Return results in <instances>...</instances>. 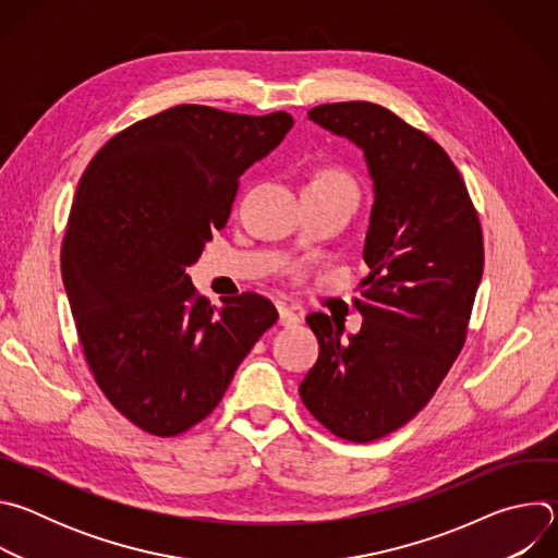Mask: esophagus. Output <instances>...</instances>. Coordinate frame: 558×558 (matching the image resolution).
Returning <instances> with one entry per match:
<instances>
[{
    "mask_svg": "<svg viewBox=\"0 0 558 558\" xmlns=\"http://www.w3.org/2000/svg\"><path fill=\"white\" fill-rule=\"evenodd\" d=\"M278 323L282 327H295L300 323V315L284 302H278Z\"/></svg>",
    "mask_w": 558,
    "mask_h": 558,
    "instance_id": "34e87169",
    "label": "esophagus"
}]
</instances>
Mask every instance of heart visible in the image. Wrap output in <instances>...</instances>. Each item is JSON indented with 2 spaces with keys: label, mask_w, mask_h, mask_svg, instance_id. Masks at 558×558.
I'll use <instances>...</instances> for the list:
<instances>
[{
  "label": "heart",
  "mask_w": 558,
  "mask_h": 558,
  "mask_svg": "<svg viewBox=\"0 0 558 558\" xmlns=\"http://www.w3.org/2000/svg\"><path fill=\"white\" fill-rule=\"evenodd\" d=\"M308 185H317V187H336V190H344L349 194L355 196V185L351 181L349 174H344L342 170H323L317 172Z\"/></svg>",
  "instance_id": "b5f03b06"
}]
</instances>
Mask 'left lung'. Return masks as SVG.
I'll return each instance as SVG.
<instances>
[{
    "label": "left lung",
    "instance_id": "1",
    "mask_svg": "<svg viewBox=\"0 0 558 558\" xmlns=\"http://www.w3.org/2000/svg\"><path fill=\"white\" fill-rule=\"evenodd\" d=\"M308 119L364 151L375 201L362 329L342 340L329 315L306 317L320 355L300 397L333 435L364 444L409 424L463 349L484 235L461 174L422 130L368 101L315 106Z\"/></svg>",
    "mask_w": 558,
    "mask_h": 558
}]
</instances>
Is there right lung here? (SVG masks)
Returning a JSON list of instances; mask_svg holds the SVG:
<instances>
[{
  "instance_id": "add662e5",
  "label": "right lung",
  "mask_w": 558,
  "mask_h": 558,
  "mask_svg": "<svg viewBox=\"0 0 558 558\" xmlns=\"http://www.w3.org/2000/svg\"><path fill=\"white\" fill-rule=\"evenodd\" d=\"M291 125L287 112L177 106L112 136L78 181L61 245L78 342L108 402L149 435L203 422L278 320L252 291L216 308L185 269Z\"/></svg>"
}]
</instances>
